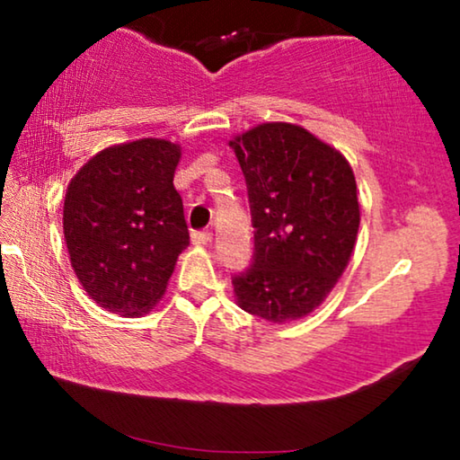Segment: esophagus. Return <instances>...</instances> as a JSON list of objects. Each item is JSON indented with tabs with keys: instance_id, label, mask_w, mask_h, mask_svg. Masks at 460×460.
I'll return each instance as SVG.
<instances>
[{
	"instance_id": "34e87169",
	"label": "esophagus",
	"mask_w": 460,
	"mask_h": 460,
	"mask_svg": "<svg viewBox=\"0 0 460 460\" xmlns=\"http://www.w3.org/2000/svg\"><path fill=\"white\" fill-rule=\"evenodd\" d=\"M211 243V232L200 230V232H192V244H209Z\"/></svg>"
}]
</instances>
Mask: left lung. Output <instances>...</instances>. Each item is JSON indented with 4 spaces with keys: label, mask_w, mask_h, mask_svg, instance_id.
Masks as SVG:
<instances>
[{
    "label": "left lung",
    "mask_w": 460,
    "mask_h": 460,
    "mask_svg": "<svg viewBox=\"0 0 460 460\" xmlns=\"http://www.w3.org/2000/svg\"><path fill=\"white\" fill-rule=\"evenodd\" d=\"M228 144L255 228L253 263L232 279L236 304L268 323L310 316L356 247L360 203L351 165L295 123H261Z\"/></svg>",
    "instance_id": "8db88e82"
}]
</instances>
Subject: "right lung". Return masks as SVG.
Here are the masks:
<instances>
[{
	"label": "right lung",
	"mask_w": 460,
	"mask_h": 460,
	"mask_svg": "<svg viewBox=\"0 0 460 460\" xmlns=\"http://www.w3.org/2000/svg\"><path fill=\"white\" fill-rule=\"evenodd\" d=\"M180 144L142 137L93 155L68 181L62 230L81 287L119 316L159 304L188 226L173 173Z\"/></svg>",
	"instance_id": "right-lung-1"
}]
</instances>
